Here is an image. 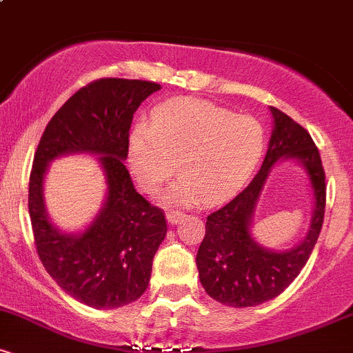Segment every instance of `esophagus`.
I'll list each match as a JSON object with an SVG mask.
<instances>
[{
	"instance_id": "1",
	"label": "esophagus",
	"mask_w": 353,
	"mask_h": 353,
	"mask_svg": "<svg viewBox=\"0 0 353 353\" xmlns=\"http://www.w3.org/2000/svg\"><path fill=\"white\" fill-rule=\"evenodd\" d=\"M165 217H168L169 224L177 225L182 221V219H184V214L179 212V210H169V212L165 214Z\"/></svg>"
}]
</instances>
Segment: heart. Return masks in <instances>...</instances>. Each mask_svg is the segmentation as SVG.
<instances>
[{"label": "heart", "mask_w": 353, "mask_h": 353, "mask_svg": "<svg viewBox=\"0 0 353 353\" xmlns=\"http://www.w3.org/2000/svg\"><path fill=\"white\" fill-rule=\"evenodd\" d=\"M265 132L252 116L232 114L209 101L179 98L152 111L151 123L132 125L129 168L145 192H156L176 172L171 204L192 205L232 196L261 161Z\"/></svg>", "instance_id": "b5f03b06"}]
</instances>
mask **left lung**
I'll use <instances>...</instances> for the list:
<instances>
[{
    "instance_id": "1",
    "label": "left lung",
    "mask_w": 353,
    "mask_h": 353,
    "mask_svg": "<svg viewBox=\"0 0 353 353\" xmlns=\"http://www.w3.org/2000/svg\"><path fill=\"white\" fill-rule=\"evenodd\" d=\"M272 136L261 171L224 208L208 216L197 250L199 279L214 301L229 307H254L281 295L309 261L325 212V172L309 132L292 117L270 106ZM282 160L301 163L307 174L314 209L310 232L285 251L261 246L252 237L254 208L272 169Z\"/></svg>"
}]
</instances>
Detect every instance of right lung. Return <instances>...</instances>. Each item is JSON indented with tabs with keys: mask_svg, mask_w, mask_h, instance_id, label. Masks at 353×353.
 Listing matches in <instances>:
<instances>
[{
	"mask_svg": "<svg viewBox=\"0 0 353 353\" xmlns=\"http://www.w3.org/2000/svg\"><path fill=\"white\" fill-rule=\"evenodd\" d=\"M159 89L151 81H94L59 108L36 149L28 194L36 250L61 289L94 309H117L144 294L168 232L164 212L136 192L124 165L132 116ZM71 153L98 155L107 179V199L81 233L56 228L43 202L47 168Z\"/></svg>",
	"mask_w": 353,
	"mask_h": 353,
	"instance_id": "right-lung-1",
	"label": "right lung"
}]
</instances>
